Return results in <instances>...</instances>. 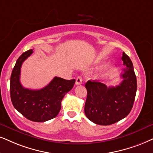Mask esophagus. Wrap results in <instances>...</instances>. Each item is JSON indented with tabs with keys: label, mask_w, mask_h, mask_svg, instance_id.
Masks as SVG:
<instances>
[{
	"label": "esophagus",
	"mask_w": 153,
	"mask_h": 153,
	"mask_svg": "<svg viewBox=\"0 0 153 153\" xmlns=\"http://www.w3.org/2000/svg\"><path fill=\"white\" fill-rule=\"evenodd\" d=\"M82 83V77L81 76H78L76 78V80H75V84L77 85H81Z\"/></svg>",
	"instance_id": "34e87169"
}]
</instances>
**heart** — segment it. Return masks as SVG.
I'll return each mask as SVG.
<instances>
[{
    "label": "heart",
    "mask_w": 153,
    "mask_h": 153,
    "mask_svg": "<svg viewBox=\"0 0 153 153\" xmlns=\"http://www.w3.org/2000/svg\"><path fill=\"white\" fill-rule=\"evenodd\" d=\"M114 70V68L113 66H109V67H108L107 68V70L105 71V72L104 73V75H106L109 74V73H111L113 72Z\"/></svg>",
    "instance_id": "1"
}]
</instances>
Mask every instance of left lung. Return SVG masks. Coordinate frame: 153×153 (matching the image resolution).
I'll return each mask as SVG.
<instances>
[{"label": "left lung", "instance_id": "1", "mask_svg": "<svg viewBox=\"0 0 153 153\" xmlns=\"http://www.w3.org/2000/svg\"><path fill=\"white\" fill-rule=\"evenodd\" d=\"M121 59L126 65L121 73L119 85L107 88L97 81L88 80L85 84L88 95L85 114L91 121L107 126L117 123L130 113L137 90L136 76L131 60L124 52Z\"/></svg>", "mask_w": 153, "mask_h": 153}]
</instances>
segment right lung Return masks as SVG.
I'll list each match as a JSON object with an SVG mask.
<instances>
[{"mask_svg": "<svg viewBox=\"0 0 153 153\" xmlns=\"http://www.w3.org/2000/svg\"><path fill=\"white\" fill-rule=\"evenodd\" d=\"M32 53L33 50H28L17 60L10 76V98L14 107L25 118L34 122H44L58 115L61 101L73 88L75 80L55 77L49 85L40 90L25 88L20 81L21 66Z\"/></svg>", "mask_w": 153, "mask_h": 153, "instance_id": "obj_1", "label": "right lung"}]
</instances>
